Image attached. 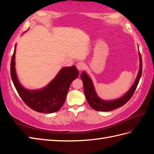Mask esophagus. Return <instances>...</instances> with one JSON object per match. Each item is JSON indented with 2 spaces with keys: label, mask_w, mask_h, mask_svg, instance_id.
<instances>
[{
  "label": "esophagus",
  "mask_w": 154,
  "mask_h": 154,
  "mask_svg": "<svg viewBox=\"0 0 154 154\" xmlns=\"http://www.w3.org/2000/svg\"><path fill=\"white\" fill-rule=\"evenodd\" d=\"M76 67L77 68V69L79 70V71L83 70L84 69H85V64L83 63V62H81V61L78 62V63L76 64Z\"/></svg>",
  "instance_id": "34e87169"
}]
</instances>
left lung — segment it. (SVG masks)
I'll use <instances>...</instances> for the list:
<instances>
[{
    "label": "left lung",
    "mask_w": 154,
    "mask_h": 154,
    "mask_svg": "<svg viewBox=\"0 0 154 154\" xmlns=\"http://www.w3.org/2000/svg\"><path fill=\"white\" fill-rule=\"evenodd\" d=\"M140 55V67L138 76H137L136 79L134 83L133 84L132 87L130 88V89L128 91L127 93L124 94L120 99H118L111 101H105L97 96L95 92V90L94 89L93 84L92 81L91 80L89 77L88 76L85 72H83L81 75V80L83 81V87H84V93L85 94L86 99L89 103V105L93 109L97 111H110L112 110L118 108L122 106L124 104H125L128 101L132 95L134 93L135 91L138 86V83L140 79L142 72V61L141 54L139 52Z\"/></svg>",
    "instance_id": "8db88e82"
}]
</instances>
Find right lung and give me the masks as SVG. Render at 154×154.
<instances>
[{"instance_id": "right-lung-1", "label": "right lung", "mask_w": 154, "mask_h": 154, "mask_svg": "<svg viewBox=\"0 0 154 154\" xmlns=\"http://www.w3.org/2000/svg\"><path fill=\"white\" fill-rule=\"evenodd\" d=\"M16 45L11 63V75L16 91L30 109L42 113H53L60 110L65 102L72 81L77 79L79 71L75 66L64 67L55 79L44 89L29 91L19 83L14 67Z\"/></svg>"}]
</instances>
